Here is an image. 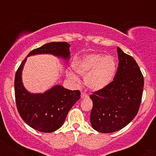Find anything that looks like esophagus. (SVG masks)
Instances as JSON below:
<instances>
[{
    "label": "esophagus",
    "mask_w": 156,
    "mask_h": 156,
    "mask_svg": "<svg viewBox=\"0 0 156 156\" xmlns=\"http://www.w3.org/2000/svg\"><path fill=\"white\" fill-rule=\"evenodd\" d=\"M81 99H86V98H87L88 96H87V94H85V93H81Z\"/></svg>",
    "instance_id": "obj_1"
}]
</instances>
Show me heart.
<instances>
[{
    "mask_svg": "<svg viewBox=\"0 0 156 156\" xmlns=\"http://www.w3.org/2000/svg\"><path fill=\"white\" fill-rule=\"evenodd\" d=\"M75 70L84 76V84L89 90L100 91L112 84L115 78L117 64L112 56L103 54L85 55L80 58L74 65ZM68 77L77 82L78 77L72 72H69Z\"/></svg>",
    "mask_w": 156,
    "mask_h": 156,
    "instance_id": "obj_1",
    "label": "heart"
}]
</instances>
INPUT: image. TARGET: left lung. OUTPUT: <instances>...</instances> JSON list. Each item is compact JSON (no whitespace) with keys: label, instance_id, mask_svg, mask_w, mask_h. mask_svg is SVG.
Listing matches in <instances>:
<instances>
[{"label":"left lung","instance_id":"1","mask_svg":"<svg viewBox=\"0 0 156 156\" xmlns=\"http://www.w3.org/2000/svg\"><path fill=\"white\" fill-rule=\"evenodd\" d=\"M117 53L119 67L115 80L90 96L91 126L100 133H112L128 125L137 114L142 100L144 80L139 66L119 48Z\"/></svg>","mask_w":156,"mask_h":156}]
</instances>
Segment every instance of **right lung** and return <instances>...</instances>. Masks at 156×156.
Returning <instances> with one entry per match:
<instances>
[{
    "label": "right lung",
    "mask_w": 156,
    "mask_h": 156,
    "mask_svg": "<svg viewBox=\"0 0 156 156\" xmlns=\"http://www.w3.org/2000/svg\"><path fill=\"white\" fill-rule=\"evenodd\" d=\"M71 45L66 42H51L33 50L27 57L50 54L68 63ZM27 57L19 67L15 76V97L17 109L23 120L34 130L51 133L62 127L69 110L81 97L79 90H70L56 84L44 93H31L23 82V70Z\"/></svg>",
    "instance_id": "right-lung-1"
}]
</instances>
